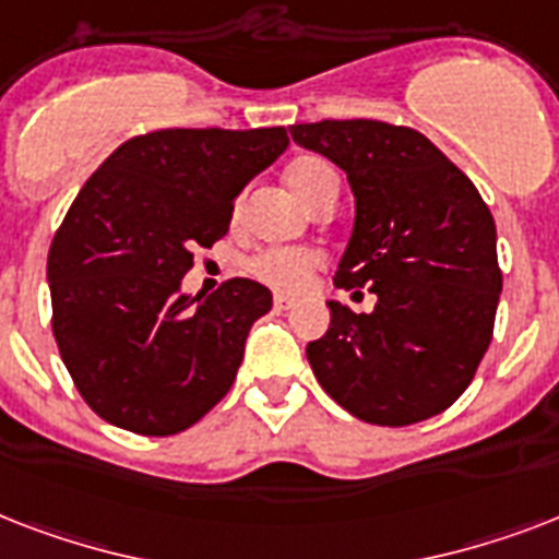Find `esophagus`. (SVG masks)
<instances>
[{
	"label": "esophagus",
	"mask_w": 559,
	"mask_h": 559,
	"mask_svg": "<svg viewBox=\"0 0 559 559\" xmlns=\"http://www.w3.org/2000/svg\"><path fill=\"white\" fill-rule=\"evenodd\" d=\"M293 305H296V301H293V298H289V296H275V301H272V307H275L278 313H287V310Z\"/></svg>",
	"instance_id": "34e87169"
}]
</instances>
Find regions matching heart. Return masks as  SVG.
I'll return each instance as SVG.
<instances>
[{
    "label": "heart",
    "mask_w": 559,
    "mask_h": 559,
    "mask_svg": "<svg viewBox=\"0 0 559 559\" xmlns=\"http://www.w3.org/2000/svg\"><path fill=\"white\" fill-rule=\"evenodd\" d=\"M289 188L301 197V200L313 209L316 202L322 200L324 193H340L336 174L324 159L319 156H301L289 165L287 170ZM324 258L313 249H289V246H275V249H263L249 261V272L254 278L266 284V287L278 289V293H301L310 284L316 272L322 270Z\"/></svg>",
    "instance_id": "obj_1"
}]
</instances>
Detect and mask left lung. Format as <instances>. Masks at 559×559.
I'll return each instance as SVG.
<instances>
[{"label":"left lung","instance_id":"8db88e82","mask_svg":"<svg viewBox=\"0 0 559 559\" xmlns=\"http://www.w3.org/2000/svg\"><path fill=\"white\" fill-rule=\"evenodd\" d=\"M289 133L348 174L357 223L333 284L377 296L371 313L331 301V328L307 345L316 380L366 424L441 415L493 340L502 293L493 214L467 174L412 127L350 118Z\"/></svg>","mask_w":559,"mask_h":559}]
</instances>
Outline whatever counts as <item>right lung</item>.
Listing matches in <instances>:
<instances>
[{
  "mask_svg": "<svg viewBox=\"0 0 559 559\" xmlns=\"http://www.w3.org/2000/svg\"><path fill=\"white\" fill-rule=\"evenodd\" d=\"M284 127L153 130L100 165L48 249L51 333L86 406L147 438L186 432L226 397L272 293L228 278L179 296L235 197L287 151Z\"/></svg>",
  "mask_w": 559,
  "mask_h": 559,
  "instance_id": "add662e5",
  "label": "right lung"
}]
</instances>
